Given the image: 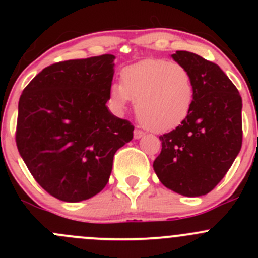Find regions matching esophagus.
Segmentation results:
<instances>
[{
    "label": "esophagus",
    "instance_id": "1",
    "mask_svg": "<svg viewBox=\"0 0 258 258\" xmlns=\"http://www.w3.org/2000/svg\"><path fill=\"white\" fill-rule=\"evenodd\" d=\"M144 136H145V134L141 131V130H135V131H134L135 140H140L141 137H144Z\"/></svg>",
    "mask_w": 258,
    "mask_h": 258
}]
</instances>
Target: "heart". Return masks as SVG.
<instances>
[{
	"label": "heart",
	"mask_w": 258,
	"mask_h": 258,
	"mask_svg": "<svg viewBox=\"0 0 258 258\" xmlns=\"http://www.w3.org/2000/svg\"><path fill=\"white\" fill-rule=\"evenodd\" d=\"M122 83H112L110 100L118 110L135 101L139 121L147 130L165 132L186 119L195 98L188 70L177 62L145 59L121 72Z\"/></svg>",
	"instance_id": "obj_1"
}]
</instances>
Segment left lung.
<instances>
[{
    "label": "left lung",
    "instance_id": "1",
    "mask_svg": "<svg viewBox=\"0 0 258 258\" xmlns=\"http://www.w3.org/2000/svg\"><path fill=\"white\" fill-rule=\"evenodd\" d=\"M172 58L191 74L195 98L186 119L160 136L162 150L153 170L173 192L204 196L225 177L241 150L242 98L213 62L187 51H176Z\"/></svg>",
    "mask_w": 258,
    "mask_h": 258
}]
</instances>
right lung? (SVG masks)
Instances as JSON below:
<instances>
[{"instance_id": "1", "label": "right lung", "mask_w": 258, "mask_h": 258, "mask_svg": "<svg viewBox=\"0 0 258 258\" xmlns=\"http://www.w3.org/2000/svg\"><path fill=\"white\" fill-rule=\"evenodd\" d=\"M113 54L57 62L31 81L18 102L16 144L31 175L51 196L88 200L107 184L134 126L110 112Z\"/></svg>"}]
</instances>
